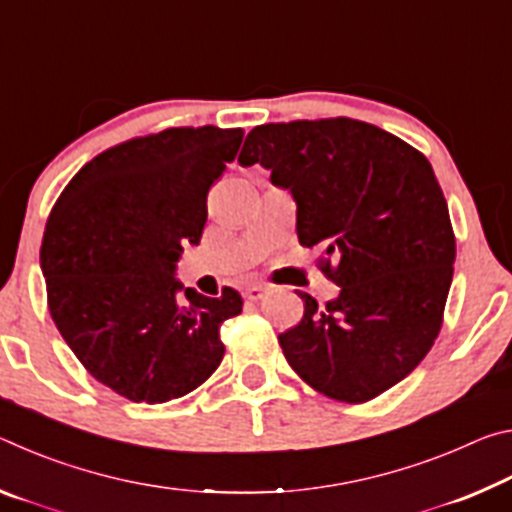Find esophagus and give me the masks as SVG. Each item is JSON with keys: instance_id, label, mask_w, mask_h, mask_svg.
<instances>
[{"instance_id": "esophagus-1", "label": "esophagus", "mask_w": 512, "mask_h": 512, "mask_svg": "<svg viewBox=\"0 0 512 512\" xmlns=\"http://www.w3.org/2000/svg\"><path fill=\"white\" fill-rule=\"evenodd\" d=\"M264 293H266L264 284H248V287L244 289V298L246 300H262Z\"/></svg>"}]
</instances>
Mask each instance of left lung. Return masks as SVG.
<instances>
[{
	"label": "left lung",
	"mask_w": 512,
	"mask_h": 512,
	"mask_svg": "<svg viewBox=\"0 0 512 512\" xmlns=\"http://www.w3.org/2000/svg\"><path fill=\"white\" fill-rule=\"evenodd\" d=\"M239 164H262L289 189L300 244L325 250V273L341 287L325 307L298 293L305 316L280 334L289 366L334 400L388 391L431 350L454 275L456 241L429 160L339 117L257 126Z\"/></svg>",
	"instance_id": "obj_1"
}]
</instances>
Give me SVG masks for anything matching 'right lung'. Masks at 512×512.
<instances>
[{"label":"right lung","instance_id":"add662e5","mask_svg":"<svg viewBox=\"0 0 512 512\" xmlns=\"http://www.w3.org/2000/svg\"><path fill=\"white\" fill-rule=\"evenodd\" d=\"M241 140V128L203 126L119 144L85 164L49 214L40 268L51 318L90 375L128 400L183 397L223 359L219 329L241 296L185 289L176 268L201 241L207 192Z\"/></svg>","mask_w":512,"mask_h":512}]
</instances>
